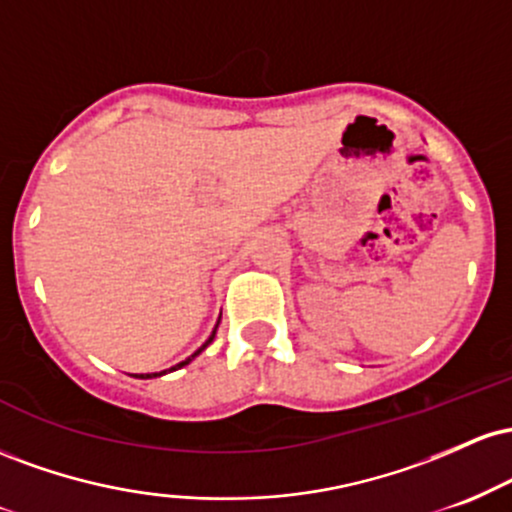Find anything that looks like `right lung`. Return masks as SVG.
Masks as SVG:
<instances>
[{
	"instance_id": "1",
	"label": "right lung",
	"mask_w": 512,
	"mask_h": 512,
	"mask_svg": "<svg viewBox=\"0 0 512 512\" xmlns=\"http://www.w3.org/2000/svg\"><path fill=\"white\" fill-rule=\"evenodd\" d=\"M216 327H219V325H216ZM214 334H216V330L214 332H211V337L207 339V342H204L202 346H199V349L195 351V354H192L190 358H185V361H182V363H178V366H173V368H170V370H178V368H182V366H187V363H190L192 361V358H195V356H199V354H202V351L204 349H207V346L211 344V342H214ZM163 373H166V370H163ZM163 373H142V375H134V378H156V375H163Z\"/></svg>"
}]
</instances>
